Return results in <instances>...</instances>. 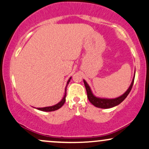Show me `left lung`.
<instances>
[{
    "label": "left lung",
    "instance_id": "8db88e82",
    "mask_svg": "<svg viewBox=\"0 0 149 149\" xmlns=\"http://www.w3.org/2000/svg\"><path fill=\"white\" fill-rule=\"evenodd\" d=\"M134 80H135V76H134L133 79H132V83L130 85L128 90L126 91V92L124 93L123 95H121L119 97L116 98H112V99H107V98H101L96 97V96H94L92 93V91H91L90 87L88 85V84L87 83V82L85 81V80H83L84 84H85L86 91H87V98H88L89 102L93 104L94 106L96 107H99V108H110V107H113L116 105H118L122 102L123 100L125 99L127 97L129 93H130V90H131L132 85H133L134 83Z\"/></svg>",
    "mask_w": 149,
    "mask_h": 149
}]
</instances>
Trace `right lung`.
I'll use <instances>...</instances> for the list:
<instances>
[{
	"mask_svg": "<svg viewBox=\"0 0 149 149\" xmlns=\"http://www.w3.org/2000/svg\"><path fill=\"white\" fill-rule=\"evenodd\" d=\"M71 78H70L69 80H68L67 86H66V88H65V93H64V96L63 98H62V100L60 102V103H58L55 105H53V106L45 107H39V108H37V109H38V110H39L44 111V112H52V111L57 110H58L59 108H60V107L64 105V103H65V101H66V96H67V87L68 84H69V82H70V80H71Z\"/></svg>",
	"mask_w": 149,
	"mask_h": 149,
	"instance_id": "obj_1",
	"label": "right lung"
}]
</instances>
